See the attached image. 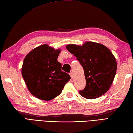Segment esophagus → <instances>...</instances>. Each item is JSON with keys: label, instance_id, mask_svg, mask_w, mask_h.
I'll return each instance as SVG.
<instances>
[{"label": "esophagus", "instance_id": "34e87169", "mask_svg": "<svg viewBox=\"0 0 133 133\" xmlns=\"http://www.w3.org/2000/svg\"><path fill=\"white\" fill-rule=\"evenodd\" d=\"M70 77H71V79H72L73 78H74V75H73V73L72 72H70Z\"/></svg>", "mask_w": 133, "mask_h": 133}]
</instances>
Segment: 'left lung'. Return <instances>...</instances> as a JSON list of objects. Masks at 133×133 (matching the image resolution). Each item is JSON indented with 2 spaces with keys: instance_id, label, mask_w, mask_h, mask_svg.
<instances>
[{
  "instance_id": "1",
  "label": "left lung",
  "mask_w": 133,
  "mask_h": 133,
  "mask_svg": "<svg viewBox=\"0 0 133 133\" xmlns=\"http://www.w3.org/2000/svg\"><path fill=\"white\" fill-rule=\"evenodd\" d=\"M66 47L77 57L84 70L86 85L79 91L82 97L92 99L105 94L117 71L116 59L111 51L92 42H86L82 46L70 44Z\"/></svg>"
}]
</instances>
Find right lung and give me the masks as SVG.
Segmentation results:
<instances>
[{"mask_svg":"<svg viewBox=\"0 0 133 133\" xmlns=\"http://www.w3.org/2000/svg\"><path fill=\"white\" fill-rule=\"evenodd\" d=\"M61 49L44 44L34 49L24 58L22 75L31 94L39 99L50 101L57 97L71 77L62 71L57 61Z\"/></svg>","mask_w":133,"mask_h":133,"instance_id":"right-lung-1","label":"right lung"}]
</instances>
